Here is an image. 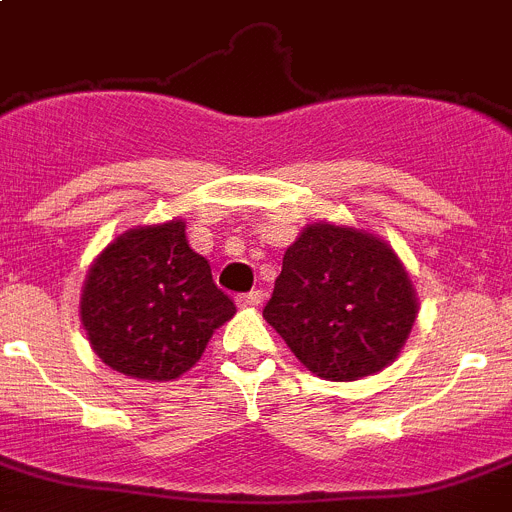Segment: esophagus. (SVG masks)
<instances>
[{"label": "esophagus", "mask_w": 512, "mask_h": 512, "mask_svg": "<svg viewBox=\"0 0 512 512\" xmlns=\"http://www.w3.org/2000/svg\"><path fill=\"white\" fill-rule=\"evenodd\" d=\"M262 291H250V293H242V296H237L239 306H260L262 304Z\"/></svg>", "instance_id": "34e87169"}]
</instances>
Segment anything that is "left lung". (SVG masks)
<instances>
[{"instance_id": "obj_1", "label": "left lung", "mask_w": 512, "mask_h": 512, "mask_svg": "<svg viewBox=\"0 0 512 512\" xmlns=\"http://www.w3.org/2000/svg\"><path fill=\"white\" fill-rule=\"evenodd\" d=\"M262 317L314 376L355 381L394 363L417 319V293L391 244L319 221L283 255Z\"/></svg>"}]
</instances>
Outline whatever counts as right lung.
Listing matches in <instances>:
<instances>
[{"mask_svg": "<svg viewBox=\"0 0 512 512\" xmlns=\"http://www.w3.org/2000/svg\"><path fill=\"white\" fill-rule=\"evenodd\" d=\"M234 314L206 257L190 250L182 219L115 237L90 265L79 301L100 361L141 381L180 379Z\"/></svg>", "mask_w": 512, "mask_h": 512, "instance_id": "1", "label": "right lung"}]
</instances>
